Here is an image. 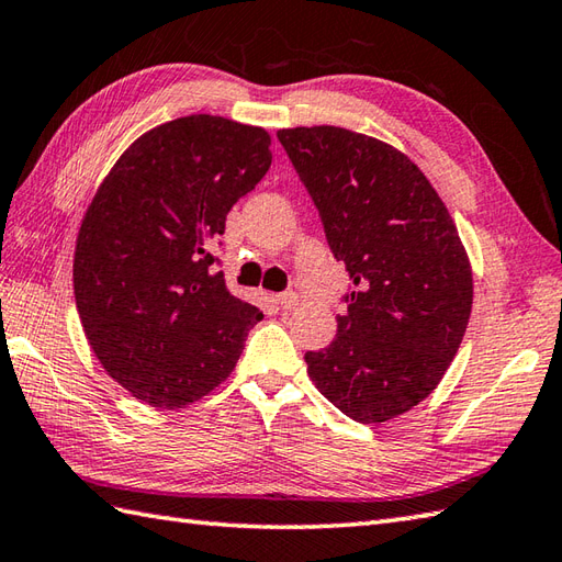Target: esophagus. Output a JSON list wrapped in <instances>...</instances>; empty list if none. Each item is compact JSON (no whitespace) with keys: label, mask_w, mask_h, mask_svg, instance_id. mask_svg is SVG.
Returning <instances> with one entry per match:
<instances>
[{"label":"esophagus","mask_w":562,"mask_h":562,"mask_svg":"<svg viewBox=\"0 0 562 562\" xmlns=\"http://www.w3.org/2000/svg\"><path fill=\"white\" fill-rule=\"evenodd\" d=\"M276 302H278L280 308L292 311V308H296V304H299V296H296L294 292H282V294L276 296Z\"/></svg>","instance_id":"esophagus-1"}]
</instances>
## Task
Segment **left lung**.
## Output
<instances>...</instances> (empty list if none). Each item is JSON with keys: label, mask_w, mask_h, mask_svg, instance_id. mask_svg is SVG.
Here are the masks:
<instances>
[{"label": "left lung", "mask_w": 562, "mask_h": 562, "mask_svg": "<svg viewBox=\"0 0 562 562\" xmlns=\"http://www.w3.org/2000/svg\"><path fill=\"white\" fill-rule=\"evenodd\" d=\"M355 290L337 337L306 351L308 375L359 424L434 393L472 313V266L436 189L407 155L340 126L278 132Z\"/></svg>", "instance_id": "8db88e82"}]
</instances>
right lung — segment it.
<instances>
[{"label":"right lung","instance_id":"1","mask_svg":"<svg viewBox=\"0 0 562 562\" xmlns=\"http://www.w3.org/2000/svg\"><path fill=\"white\" fill-rule=\"evenodd\" d=\"M270 162L266 128L179 116L136 138L88 205L74 254L78 316L102 369L150 407L215 390L263 318L229 294L211 246Z\"/></svg>","mask_w":562,"mask_h":562}]
</instances>
